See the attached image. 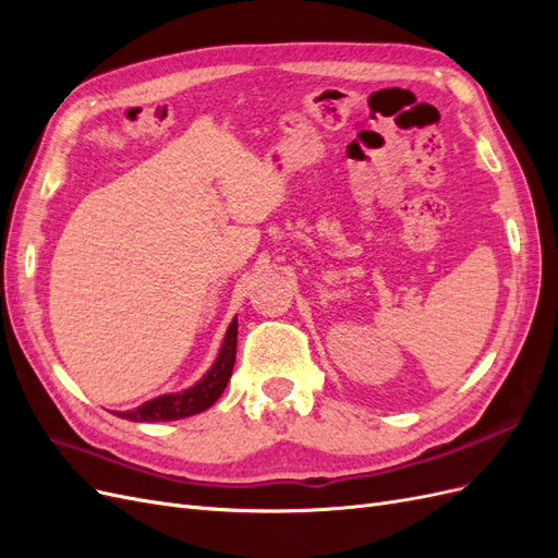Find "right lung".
<instances>
[{
    "mask_svg": "<svg viewBox=\"0 0 558 558\" xmlns=\"http://www.w3.org/2000/svg\"><path fill=\"white\" fill-rule=\"evenodd\" d=\"M234 353H238V316L232 318L228 326V332L223 337L221 351L214 361V365L207 369V375L202 377L197 384L179 393H165L154 400H148L140 408L128 410V412H116V416L128 418V421H146V424H154V421H177L209 410L211 404L221 398L226 386L230 381L232 367H234Z\"/></svg>",
    "mask_w": 558,
    "mask_h": 558,
    "instance_id": "right-lung-1",
    "label": "right lung"
}]
</instances>
